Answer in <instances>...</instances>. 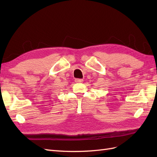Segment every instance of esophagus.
I'll list each match as a JSON object with an SVG mask.
<instances>
[{"instance_id":"34e87169","label":"esophagus","mask_w":157,"mask_h":157,"mask_svg":"<svg viewBox=\"0 0 157 157\" xmlns=\"http://www.w3.org/2000/svg\"><path fill=\"white\" fill-rule=\"evenodd\" d=\"M75 82L76 83H82V82H84V80H83V79H75Z\"/></svg>"}]
</instances>
